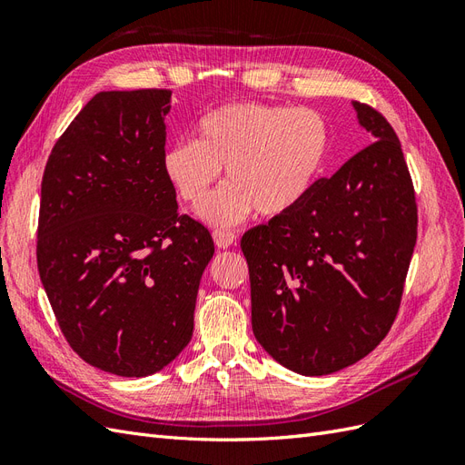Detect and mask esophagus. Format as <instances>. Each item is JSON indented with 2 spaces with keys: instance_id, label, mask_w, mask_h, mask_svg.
<instances>
[{
  "instance_id": "esophagus-1",
  "label": "esophagus",
  "mask_w": 465,
  "mask_h": 465,
  "mask_svg": "<svg viewBox=\"0 0 465 465\" xmlns=\"http://www.w3.org/2000/svg\"><path fill=\"white\" fill-rule=\"evenodd\" d=\"M213 241H215V244L219 248H231L234 244V241H236V234L232 231H221V229H217V231H213Z\"/></svg>"
}]
</instances>
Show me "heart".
Wrapping results in <instances>:
<instances>
[{"instance_id": "1", "label": "heart", "mask_w": 465, "mask_h": 465, "mask_svg": "<svg viewBox=\"0 0 465 465\" xmlns=\"http://www.w3.org/2000/svg\"><path fill=\"white\" fill-rule=\"evenodd\" d=\"M330 153V125L312 108L236 103L207 114L195 139L163 153V171L182 202L202 209L221 168L229 184L205 207L215 224L242 221L252 211L281 217L312 192Z\"/></svg>"}]
</instances>
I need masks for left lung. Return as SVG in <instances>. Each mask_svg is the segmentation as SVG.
Masks as SVG:
<instances>
[{"instance_id":"1","label":"left lung","mask_w":465,"mask_h":465,"mask_svg":"<svg viewBox=\"0 0 465 465\" xmlns=\"http://www.w3.org/2000/svg\"><path fill=\"white\" fill-rule=\"evenodd\" d=\"M376 139L289 213L244 232L252 330L304 376L367 357L398 316L417 242V202L390 122L353 103Z\"/></svg>"}]
</instances>
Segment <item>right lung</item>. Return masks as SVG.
<instances>
[{"instance_id":"obj_1","label":"right lung","mask_w":465,"mask_h":465,"mask_svg":"<svg viewBox=\"0 0 465 465\" xmlns=\"http://www.w3.org/2000/svg\"><path fill=\"white\" fill-rule=\"evenodd\" d=\"M168 110V89L94 94L55 142L40 188L36 263L60 330L83 361L128 378L190 343L215 254L163 171Z\"/></svg>"}]
</instances>
